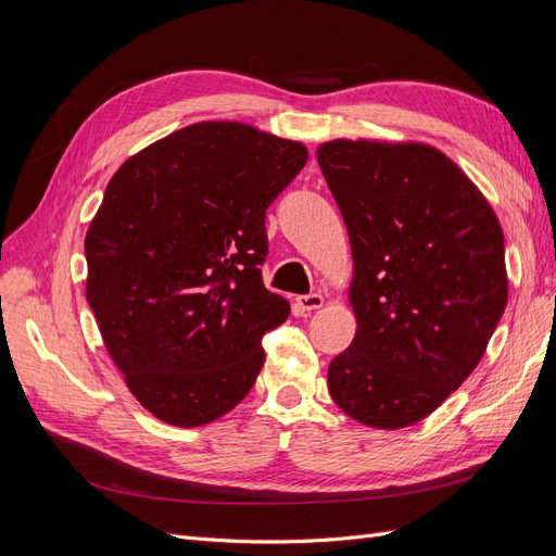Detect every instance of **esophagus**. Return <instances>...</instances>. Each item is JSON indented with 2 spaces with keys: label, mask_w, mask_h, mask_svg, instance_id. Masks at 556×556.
Listing matches in <instances>:
<instances>
[{
  "label": "esophagus",
  "mask_w": 556,
  "mask_h": 556,
  "mask_svg": "<svg viewBox=\"0 0 556 556\" xmlns=\"http://www.w3.org/2000/svg\"><path fill=\"white\" fill-rule=\"evenodd\" d=\"M296 304H299L301 311H317V308H323L325 296L317 294V292L304 294V296H296Z\"/></svg>",
  "instance_id": "1"
}]
</instances>
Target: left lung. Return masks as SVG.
<instances>
[{"mask_svg": "<svg viewBox=\"0 0 556 556\" xmlns=\"http://www.w3.org/2000/svg\"><path fill=\"white\" fill-rule=\"evenodd\" d=\"M317 162L355 260L357 333L329 364V394L366 427H410L473 374L506 311L498 217L427 143L336 139Z\"/></svg>", "mask_w": 556, "mask_h": 556, "instance_id": "8db88e82", "label": "left lung"}]
</instances>
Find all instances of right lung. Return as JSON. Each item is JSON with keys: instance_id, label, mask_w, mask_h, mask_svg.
<instances>
[{"instance_id": "right-lung-1", "label": "right lung", "mask_w": 556, "mask_h": 556, "mask_svg": "<svg viewBox=\"0 0 556 556\" xmlns=\"http://www.w3.org/2000/svg\"><path fill=\"white\" fill-rule=\"evenodd\" d=\"M304 143L208 121L117 169L86 233V294L115 366L174 427L229 413L255 384L262 336L290 304L268 292L266 208L304 169Z\"/></svg>"}]
</instances>
